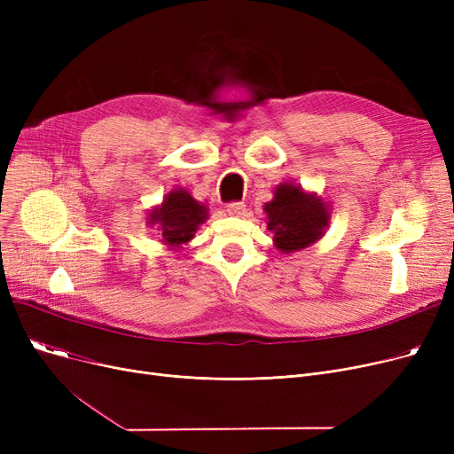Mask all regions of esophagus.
Here are the masks:
<instances>
[{
	"mask_svg": "<svg viewBox=\"0 0 454 454\" xmlns=\"http://www.w3.org/2000/svg\"><path fill=\"white\" fill-rule=\"evenodd\" d=\"M245 209H247L245 202H230V204H226V213L233 215V217H241V215L245 213Z\"/></svg>",
	"mask_w": 454,
	"mask_h": 454,
	"instance_id": "esophagus-1",
	"label": "esophagus"
}]
</instances>
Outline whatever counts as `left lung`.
<instances>
[{
	"label": "left lung",
	"instance_id": "left-lung-1",
	"mask_svg": "<svg viewBox=\"0 0 454 454\" xmlns=\"http://www.w3.org/2000/svg\"><path fill=\"white\" fill-rule=\"evenodd\" d=\"M267 228L274 233L279 252L291 254L313 245L329 224V207L315 193L283 182L274 189V199L265 204Z\"/></svg>",
	"mask_w": 454,
	"mask_h": 454
}]
</instances>
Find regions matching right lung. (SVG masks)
I'll return each mask as SVG.
<instances>
[{
  "instance_id": "add662e5",
  "label": "right lung",
  "mask_w": 454,
  "mask_h": 454,
  "mask_svg": "<svg viewBox=\"0 0 454 454\" xmlns=\"http://www.w3.org/2000/svg\"><path fill=\"white\" fill-rule=\"evenodd\" d=\"M207 219V207L197 202L185 189H175L163 202L151 209L149 224L156 226L161 243L178 248L193 239L195 231Z\"/></svg>"
}]
</instances>
